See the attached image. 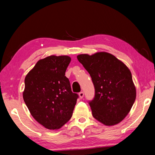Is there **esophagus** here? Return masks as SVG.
Listing matches in <instances>:
<instances>
[{"instance_id": "1", "label": "esophagus", "mask_w": 155, "mask_h": 155, "mask_svg": "<svg viewBox=\"0 0 155 155\" xmlns=\"http://www.w3.org/2000/svg\"><path fill=\"white\" fill-rule=\"evenodd\" d=\"M78 96H79L80 98H83V96H84L83 91H81V92H79V94H78Z\"/></svg>"}]
</instances>
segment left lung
<instances>
[{"instance_id":"left-lung-1","label":"left lung","mask_w":155,"mask_h":155,"mask_svg":"<svg viewBox=\"0 0 155 155\" xmlns=\"http://www.w3.org/2000/svg\"><path fill=\"white\" fill-rule=\"evenodd\" d=\"M77 59L91 77L95 96L90 101L92 115L106 126L122 121L136 98L130 70L114 55L106 52L81 54Z\"/></svg>"}]
</instances>
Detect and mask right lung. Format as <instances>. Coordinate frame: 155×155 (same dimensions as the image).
I'll list each match as a JSON object with an SVG mask.
<instances>
[{"label":"right lung","mask_w":155,"mask_h":155,"mask_svg":"<svg viewBox=\"0 0 155 155\" xmlns=\"http://www.w3.org/2000/svg\"><path fill=\"white\" fill-rule=\"evenodd\" d=\"M71 58L51 55L39 60L26 76L23 99L37 122L50 130L71 118L78 98L65 76Z\"/></svg>","instance_id":"obj_1"}]
</instances>
